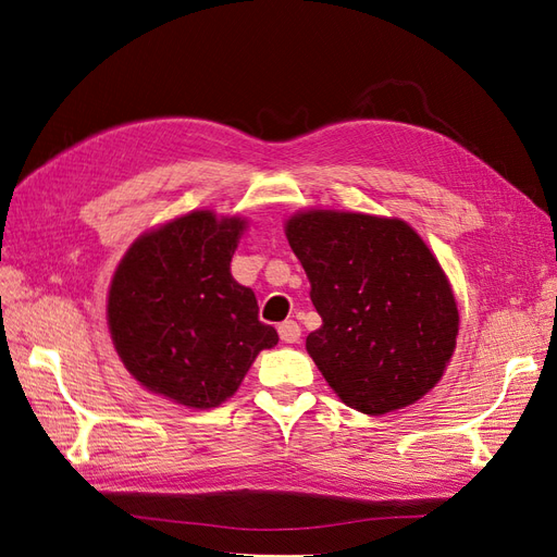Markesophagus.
I'll return each instance as SVG.
<instances>
[{
	"instance_id": "esophagus-1",
	"label": "esophagus",
	"mask_w": 557,
	"mask_h": 557,
	"mask_svg": "<svg viewBox=\"0 0 557 557\" xmlns=\"http://www.w3.org/2000/svg\"><path fill=\"white\" fill-rule=\"evenodd\" d=\"M278 336L285 344H297L301 336V327L295 323V320H285V323L278 325Z\"/></svg>"
}]
</instances>
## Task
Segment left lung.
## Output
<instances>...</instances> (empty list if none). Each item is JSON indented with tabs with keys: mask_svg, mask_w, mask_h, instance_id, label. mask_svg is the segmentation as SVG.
Instances as JSON below:
<instances>
[{
	"mask_svg": "<svg viewBox=\"0 0 557 557\" xmlns=\"http://www.w3.org/2000/svg\"><path fill=\"white\" fill-rule=\"evenodd\" d=\"M285 237L323 325L307 336L320 374L346 407L383 416L442 381L460 327L440 260L401 218L309 209Z\"/></svg>",
	"mask_w": 557,
	"mask_h": 557,
	"instance_id": "left-lung-1",
	"label": "left lung"
}]
</instances>
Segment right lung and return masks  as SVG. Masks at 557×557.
Wrapping results in <instances>:
<instances>
[{
    "label": "right lung",
    "instance_id": "add662e5",
    "mask_svg": "<svg viewBox=\"0 0 557 557\" xmlns=\"http://www.w3.org/2000/svg\"><path fill=\"white\" fill-rule=\"evenodd\" d=\"M246 227L242 215L197 209L144 232L117 262L109 332L146 391L213 409L237 393L258 352L278 344L256 295L230 272Z\"/></svg>",
    "mask_w": 557,
    "mask_h": 557
}]
</instances>
